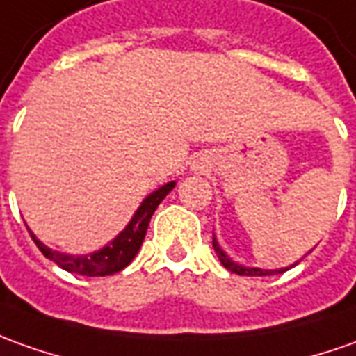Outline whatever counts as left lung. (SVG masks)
Returning <instances> with one entry per match:
<instances>
[{
	"label": "left lung",
	"instance_id": "left-lung-1",
	"mask_svg": "<svg viewBox=\"0 0 356 356\" xmlns=\"http://www.w3.org/2000/svg\"><path fill=\"white\" fill-rule=\"evenodd\" d=\"M212 248H214V251H216V255H218L220 263L226 267L228 270H232V273H236V275H241V277H269V275H279V273H284V270H289L290 267H286V269H275V270H267V269H249V267H241L239 263H234V261L229 259L228 255L224 253V249L220 248V243L216 241V238H212ZM296 265V263H294ZM292 265V267H294Z\"/></svg>",
	"mask_w": 356,
	"mask_h": 356
}]
</instances>
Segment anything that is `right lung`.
Masks as SVG:
<instances>
[{
    "mask_svg": "<svg viewBox=\"0 0 356 356\" xmlns=\"http://www.w3.org/2000/svg\"><path fill=\"white\" fill-rule=\"evenodd\" d=\"M173 187H175V183L171 181V183L163 185L158 191H154L147 198H144V202L140 204V209L136 210L134 218L130 220V224H128L127 228L122 229L108 245L99 249L95 253H91V255H66V253H60V251L46 248L44 243H40L33 234H31V238L35 239L36 248L42 251V255H44L46 259L54 261L64 270L76 273V275H83V277L113 275V273H118V270L124 269L128 263L136 257L138 249H140L142 241L146 238V229L152 214L156 212L159 202L168 197V193Z\"/></svg>",
    "mask_w": 356,
    "mask_h": 356,
    "instance_id": "add662e5",
    "label": "right lung"
}]
</instances>
